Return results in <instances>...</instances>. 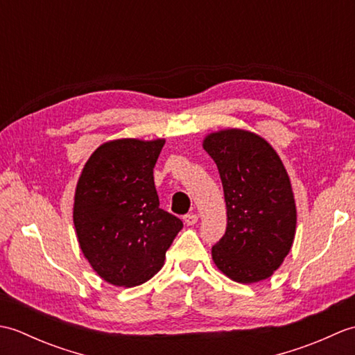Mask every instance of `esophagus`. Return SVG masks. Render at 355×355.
Here are the masks:
<instances>
[{
    "mask_svg": "<svg viewBox=\"0 0 355 355\" xmlns=\"http://www.w3.org/2000/svg\"><path fill=\"white\" fill-rule=\"evenodd\" d=\"M183 221H184L187 225H193V224H197V221H198V215H195V214H187V215H184V216H183Z\"/></svg>",
    "mask_w": 355,
    "mask_h": 355,
    "instance_id": "esophagus-1",
    "label": "esophagus"
}]
</instances>
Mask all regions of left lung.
Segmentation results:
<instances>
[{
    "mask_svg": "<svg viewBox=\"0 0 355 355\" xmlns=\"http://www.w3.org/2000/svg\"><path fill=\"white\" fill-rule=\"evenodd\" d=\"M202 148L220 171L227 207V229L212 247L214 263L239 284L268 279L290 253L297 223L281 157L266 139L241 128L207 134Z\"/></svg>",
    "mask_w": 355,
    "mask_h": 355,
    "instance_id": "left-lung-1",
    "label": "left lung"
}]
</instances>
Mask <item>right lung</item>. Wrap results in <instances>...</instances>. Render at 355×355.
Segmentation results:
<instances>
[{
  "mask_svg": "<svg viewBox=\"0 0 355 355\" xmlns=\"http://www.w3.org/2000/svg\"><path fill=\"white\" fill-rule=\"evenodd\" d=\"M164 141H105L80 172L73 205L78 243L89 266L111 285L149 281L183 229L180 218L160 209L154 184Z\"/></svg>",
  "mask_w": 355,
  "mask_h": 355,
  "instance_id": "add662e5",
  "label": "right lung"
}]
</instances>
